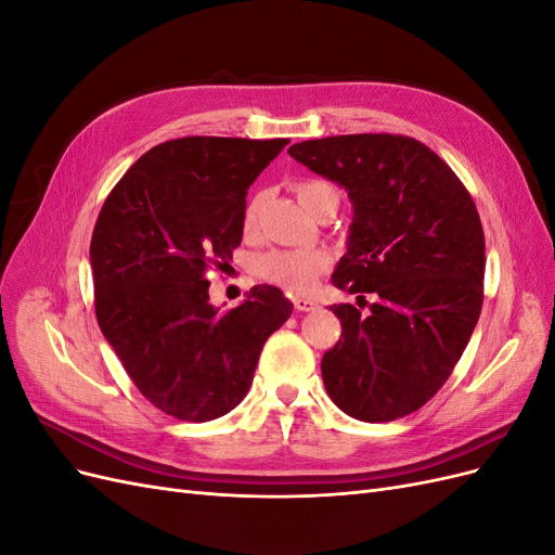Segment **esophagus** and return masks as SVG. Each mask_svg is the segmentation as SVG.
Returning a JSON list of instances; mask_svg holds the SVG:
<instances>
[{"label": "esophagus", "instance_id": "34e87169", "mask_svg": "<svg viewBox=\"0 0 555 555\" xmlns=\"http://www.w3.org/2000/svg\"><path fill=\"white\" fill-rule=\"evenodd\" d=\"M294 308H296L298 312H312V310L319 308V304H317V300H312V298L296 296V298H294Z\"/></svg>", "mask_w": 555, "mask_h": 555}]
</instances>
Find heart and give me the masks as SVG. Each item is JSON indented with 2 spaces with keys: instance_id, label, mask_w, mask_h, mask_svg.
<instances>
[{
  "instance_id": "1",
  "label": "heart",
  "mask_w": 555,
  "mask_h": 555,
  "mask_svg": "<svg viewBox=\"0 0 555 555\" xmlns=\"http://www.w3.org/2000/svg\"><path fill=\"white\" fill-rule=\"evenodd\" d=\"M326 188H331V184L319 182V180L300 182L296 188L300 206L306 208L310 201ZM257 204L259 201L251 198L245 208L247 227L255 222ZM326 266H328V257L319 249H278V251H271V255H266L259 263L266 280H271L289 292H308L314 284V280L326 271Z\"/></svg>"
}]
</instances>
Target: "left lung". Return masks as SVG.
Instances as JSON below:
<instances>
[{"label": "left lung", "instance_id": "obj_1", "mask_svg": "<svg viewBox=\"0 0 555 555\" xmlns=\"http://www.w3.org/2000/svg\"><path fill=\"white\" fill-rule=\"evenodd\" d=\"M289 155L340 184L354 212L331 280L359 306H331L343 335L322 359L326 393L367 424L416 412L449 379L481 312L475 201L410 137L349 133L294 143ZM365 295L374 304L363 313Z\"/></svg>", "mask_w": 555, "mask_h": 555}]
</instances>
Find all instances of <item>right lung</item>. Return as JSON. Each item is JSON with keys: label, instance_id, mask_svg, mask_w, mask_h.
<instances>
[{"label": "right lung", "instance_id": "obj_1", "mask_svg": "<svg viewBox=\"0 0 555 555\" xmlns=\"http://www.w3.org/2000/svg\"><path fill=\"white\" fill-rule=\"evenodd\" d=\"M287 143H159L99 212L90 243L99 328L139 391L182 422H210L236 408L268 335L294 310L268 284L220 310L206 280L208 266L241 245L249 184Z\"/></svg>", "mask_w": 555, "mask_h": 555}]
</instances>
